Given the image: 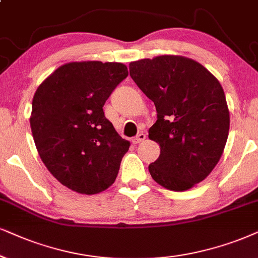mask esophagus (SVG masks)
Here are the masks:
<instances>
[{"mask_svg": "<svg viewBox=\"0 0 258 258\" xmlns=\"http://www.w3.org/2000/svg\"><path fill=\"white\" fill-rule=\"evenodd\" d=\"M146 136L144 135V133H139L138 136H136L135 138H132V143L133 144H138V143H142L143 140H145Z\"/></svg>", "mask_w": 258, "mask_h": 258, "instance_id": "obj_1", "label": "esophagus"}]
</instances>
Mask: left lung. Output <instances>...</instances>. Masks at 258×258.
Segmentation results:
<instances>
[{
	"label": "left lung",
	"mask_w": 258,
	"mask_h": 258,
	"mask_svg": "<svg viewBox=\"0 0 258 258\" xmlns=\"http://www.w3.org/2000/svg\"><path fill=\"white\" fill-rule=\"evenodd\" d=\"M130 75L157 110L149 138L158 143L161 155L149 165L150 174L162 187L187 190L223 155L230 128L223 87L200 63L181 56L132 61Z\"/></svg>",
	"instance_id": "obj_1"
}]
</instances>
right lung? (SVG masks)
I'll list each match as a JSON object with an SVG mask.
<instances>
[{
    "instance_id": "add662e5",
    "label": "right lung",
    "mask_w": 258,
    "mask_h": 258,
    "mask_svg": "<svg viewBox=\"0 0 258 258\" xmlns=\"http://www.w3.org/2000/svg\"><path fill=\"white\" fill-rule=\"evenodd\" d=\"M128 75L121 63L74 61L61 65L38 87L29 122L45 167L80 194L112 185L130 148L102 107Z\"/></svg>"
}]
</instances>
